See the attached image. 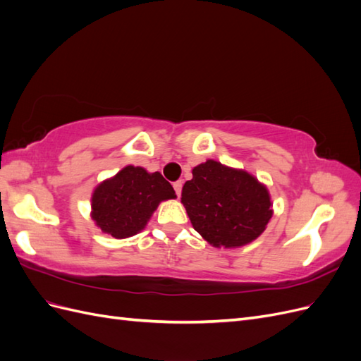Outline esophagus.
Listing matches in <instances>:
<instances>
[{"label": "esophagus", "instance_id": "esophagus-1", "mask_svg": "<svg viewBox=\"0 0 361 361\" xmlns=\"http://www.w3.org/2000/svg\"><path fill=\"white\" fill-rule=\"evenodd\" d=\"M182 185H183V182H182V180H178V182H174V183H173V188H174V191H176L178 197H179V195H180V191H182Z\"/></svg>", "mask_w": 361, "mask_h": 361}]
</instances>
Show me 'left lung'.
Listing matches in <instances>:
<instances>
[{
    "instance_id": "left-lung-1",
    "label": "left lung",
    "mask_w": 361,
    "mask_h": 361,
    "mask_svg": "<svg viewBox=\"0 0 361 361\" xmlns=\"http://www.w3.org/2000/svg\"><path fill=\"white\" fill-rule=\"evenodd\" d=\"M192 227L214 247L236 248L264 233L272 216L269 192L253 174L207 159L182 188Z\"/></svg>"
}]
</instances>
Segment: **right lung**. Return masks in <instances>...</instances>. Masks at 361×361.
<instances>
[{"label": "right lung", "mask_w": 361, "mask_h": 361, "mask_svg": "<svg viewBox=\"0 0 361 361\" xmlns=\"http://www.w3.org/2000/svg\"><path fill=\"white\" fill-rule=\"evenodd\" d=\"M176 199L159 171L126 166L97 185L92 195V218L104 233L123 239L143 231L162 200Z\"/></svg>", "instance_id": "1"}]
</instances>
